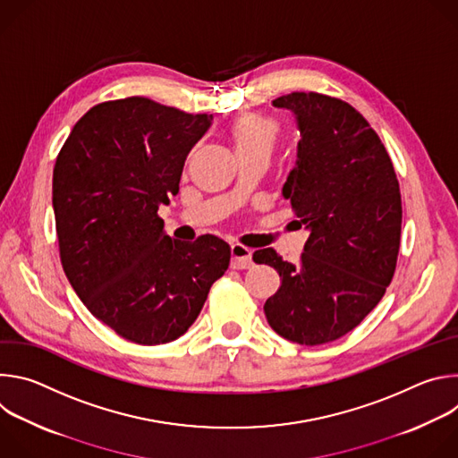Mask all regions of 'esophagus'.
I'll return each instance as SVG.
<instances>
[{
  "label": "esophagus",
  "instance_id": "esophagus-1",
  "mask_svg": "<svg viewBox=\"0 0 458 458\" xmlns=\"http://www.w3.org/2000/svg\"><path fill=\"white\" fill-rule=\"evenodd\" d=\"M230 255H232L230 267L235 268V270H244V268H250V267L253 265L251 250L246 248V246H242V244H232Z\"/></svg>",
  "mask_w": 458,
  "mask_h": 458
}]
</instances>
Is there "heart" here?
Here are the masks:
<instances>
[{
    "label": "heart",
    "mask_w": 458,
    "mask_h": 458,
    "mask_svg": "<svg viewBox=\"0 0 458 458\" xmlns=\"http://www.w3.org/2000/svg\"><path fill=\"white\" fill-rule=\"evenodd\" d=\"M279 136V123L259 112L242 114L230 126V141L237 157L268 156Z\"/></svg>",
    "instance_id": "heart-1"
}]
</instances>
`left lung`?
Here are the masks:
<instances>
[{
    "mask_svg": "<svg viewBox=\"0 0 458 458\" xmlns=\"http://www.w3.org/2000/svg\"><path fill=\"white\" fill-rule=\"evenodd\" d=\"M274 106L292 110L301 132L283 198L292 203L297 228L310 235L299 265L274 248L257 250L253 260L281 277L265 304L274 332L317 346L352 332L394 279L401 190L380 138L346 101L292 92Z\"/></svg>",
    "mask_w": 458,
    "mask_h": 458,
    "instance_id": "left-lung-1",
    "label": "left lung"
}]
</instances>
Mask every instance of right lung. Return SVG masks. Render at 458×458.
<instances>
[{
    "label": "right lung",
    "mask_w": 458,
    "mask_h": 458,
    "mask_svg": "<svg viewBox=\"0 0 458 458\" xmlns=\"http://www.w3.org/2000/svg\"><path fill=\"white\" fill-rule=\"evenodd\" d=\"M212 119L140 96L99 103L55 159L52 207L63 270L89 311L136 344L186 334L230 265L225 241H175L157 216L179 191L186 156Z\"/></svg>",
    "instance_id": "1"
}]
</instances>
